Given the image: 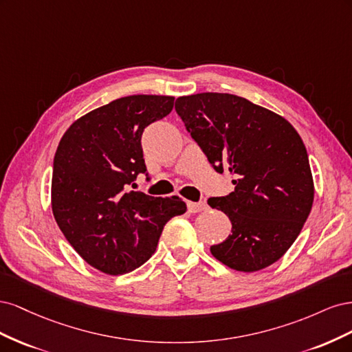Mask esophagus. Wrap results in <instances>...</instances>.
<instances>
[{
  "mask_svg": "<svg viewBox=\"0 0 352 352\" xmlns=\"http://www.w3.org/2000/svg\"><path fill=\"white\" fill-rule=\"evenodd\" d=\"M207 208H208V206L206 204V202H202V201H199V202H188V210L190 212H199V211H204Z\"/></svg>",
  "mask_w": 352,
  "mask_h": 352,
  "instance_id": "1",
  "label": "esophagus"
}]
</instances>
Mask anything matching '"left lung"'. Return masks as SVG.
<instances>
[{
  "instance_id": "obj_1",
  "label": "left lung",
  "mask_w": 352,
  "mask_h": 352,
  "mask_svg": "<svg viewBox=\"0 0 352 352\" xmlns=\"http://www.w3.org/2000/svg\"><path fill=\"white\" fill-rule=\"evenodd\" d=\"M175 109L216 172L235 176L233 192L208 198L232 221L211 254L238 272L269 267L291 248L313 207L301 136L282 116L232 94L179 97Z\"/></svg>"
}]
</instances>
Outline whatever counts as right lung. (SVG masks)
<instances>
[{"label": "right lung", "instance_id": "right-lung-1", "mask_svg": "<svg viewBox=\"0 0 352 352\" xmlns=\"http://www.w3.org/2000/svg\"><path fill=\"white\" fill-rule=\"evenodd\" d=\"M173 97L131 95L95 109L63 135L54 155L52 214L80 257L107 274H124L155 252L166 223L184 214L179 197L129 190L146 173L141 138L173 110Z\"/></svg>", "mask_w": 352, "mask_h": 352}]
</instances>
